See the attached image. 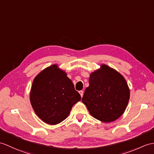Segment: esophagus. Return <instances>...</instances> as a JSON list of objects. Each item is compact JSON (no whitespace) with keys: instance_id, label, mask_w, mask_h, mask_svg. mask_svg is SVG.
<instances>
[{"instance_id":"1","label":"esophagus","mask_w":154,"mask_h":154,"mask_svg":"<svg viewBox=\"0 0 154 154\" xmlns=\"http://www.w3.org/2000/svg\"><path fill=\"white\" fill-rule=\"evenodd\" d=\"M79 92V94H80L81 97H83V91H80Z\"/></svg>"}]
</instances>
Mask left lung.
Masks as SVG:
<instances>
[{
	"mask_svg": "<svg viewBox=\"0 0 154 154\" xmlns=\"http://www.w3.org/2000/svg\"><path fill=\"white\" fill-rule=\"evenodd\" d=\"M129 97V88L124 77L108 66L102 65L91 74L82 102L92 117L108 123L122 115Z\"/></svg>",
	"mask_w": 154,
	"mask_h": 154,
	"instance_id": "8db88e82",
	"label": "left lung"
}]
</instances>
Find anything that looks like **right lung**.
<instances>
[{
    "instance_id": "obj_1",
    "label": "right lung",
    "mask_w": 154,
    "mask_h": 154,
    "mask_svg": "<svg viewBox=\"0 0 154 154\" xmlns=\"http://www.w3.org/2000/svg\"><path fill=\"white\" fill-rule=\"evenodd\" d=\"M81 95L67 74L52 65L35 78L30 101L38 117L46 123L56 125L66 119Z\"/></svg>"
}]
</instances>
